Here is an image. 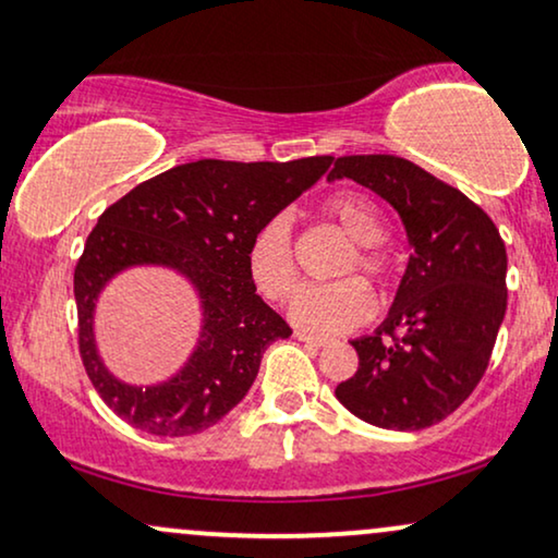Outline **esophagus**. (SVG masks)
<instances>
[{
	"instance_id": "esophagus-1",
	"label": "esophagus",
	"mask_w": 558,
	"mask_h": 558,
	"mask_svg": "<svg viewBox=\"0 0 558 558\" xmlns=\"http://www.w3.org/2000/svg\"><path fill=\"white\" fill-rule=\"evenodd\" d=\"M295 340H301L303 344H308V348H314V350H322L324 344H327V340H324V337L306 335V331H295Z\"/></svg>"
}]
</instances>
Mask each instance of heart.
<instances>
[{"label": "heart", "mask_w": 558, "mask_h": 558, "mask_svg": "<svg viewBox=\"0 0 558 558\" xmlns=\"http://www.w3.org/2000/svg\"><path fill=\"white\" fill-rule=\"evenodd\" d=\"M324 210L344 229L352 242L361 244L342 267V275L361 272L373 286L386 288L391 280L389 259L378 252L386 239V223L371 197L355 190L329 195ZM250 278L267 301H286L299 286V265L293 255V221L288 214L267 218L250 239L246 250ZM376 312V299L361 278H344L335 283L306 286L291 303V319L308 335H344L357 329Z\"/></svg>", "instance_id": "heart-1"}]
</instances>
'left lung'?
<instances>
[{"label":"left lung","mask_w":558,"mask_h":558,"mask_svg":"<svg viewBox=\"0 0 558 558\" xmlns=\"http://www.w3.org/2000/svg\"><path fill=\"white\" fill-rule=\"evenodd\" d=\"M342 178L391 203L412 255L389 316L352 340L361 363L335 397L368 425L425 429L453 414L489 365L507 308L505 242L461 190L401 157H340L327 180Z\"/></svg>","instance_id":"obj_1"}]
</instances>
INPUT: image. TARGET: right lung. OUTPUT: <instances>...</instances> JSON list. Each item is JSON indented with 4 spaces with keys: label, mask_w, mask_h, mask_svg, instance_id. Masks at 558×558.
Returning <instances> with one entry per match:
<instances>
[{
    "label": "right lung",
    "mask_w": 558,
    "mask_h": 558,
    "mask_svg": "<svg viewBox=\"0 0 558 558\" xmlns=\"http://www.w3.org/2000/svg\"><path fill=\"white\" fill-rule=\"evenodd\" d=\"M331 157L286 161L201 159L141 182L97 218L74 270L84 371L118 417L149 435L214 427L255 384L263 352L291 327L257 295L250 239L267 218L327 172ZM169 266L187 277L204 308L202 335L172 379L133 387L104 368L94 342L101 288L129 266Z\"/></svg>",
    "instance_id": "1"
}]
</instances>
